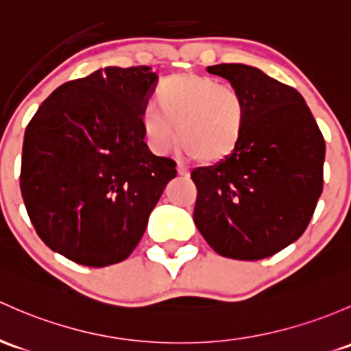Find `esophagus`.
Listing matches in <instances>:
<instances>
[{
  "label": "esophagus",
  "instance_id": "1",
  "mask_svg": "<svg viewBox=\"0 0 351 351\" xmlns=\"http://www.w3.org/2000/svg\"><path fill=\"white\" fill-rule=\"evenodd\" d=\"M176 171H178L180 176H188V175H190V169H188L186 166L182 165V163L176 165Z\"/></svg>",
  "mask_w": 351,
  "mask_h": 351
}]
</instances>
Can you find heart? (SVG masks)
<instances>
[{
  "mask_svg": "<svg viewBox=\"0 0 351 351\" xmlns=\"http://www.w3.org/2000/svg\"><path fill=\"white\" fill-rule=\"evenodd\" d=\"M156 102L141 116L143 134L154 153H168L180 139L198 161L217 163L237 149L245 104L234 87L202 73H173L158 84Z\"/></svg>",
  "mask_w": 351,
  "mask_h": 351,
  "instance_id": "obj_1",
  "label": "heart"
}]
</instances>
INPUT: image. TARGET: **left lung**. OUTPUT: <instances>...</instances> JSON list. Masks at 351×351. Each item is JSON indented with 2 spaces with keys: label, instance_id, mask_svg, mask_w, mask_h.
Wrapping results in <instances>:
<instances>
[{
  "label": "left lung",
  "instance_id": "1",
  "mask_svg": "<svg viewBox=\"0 0 351 351\" xmlns=\"http://www.w3.org/2000/svg\"><path fill=\"white\" fill-rule=\"evenodd\" d=\"M239 90L245 129L237 149L191 171L193 220L220 256L259 261L301 237L323 191L324 139L296 88L243 64L206 67Z\"/></svg>",
  "mask_w": 351,
  "mask_h": 351
}]
</instances>
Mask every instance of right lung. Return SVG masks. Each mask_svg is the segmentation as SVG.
I'll use <instances>...</instances> for the list:
<instances>
[{
    "instance_id": "1",
    "label": "right lung",
    "mask_w": 351,
    "mask_h": 351,
    "mask_svg": "<svg viewBox=\"0 0 351 351\" xmlns=\"http://www.w3.org/2000/svg\"><path fill=\"white\" fill-rule=\"evenodd\" d=\"M158 75L106 67L64 84L25 131L21 197L53 252L88 267L128 259L176 163L154 156L141 116Z\"/></svg>"
}]
</instances>
